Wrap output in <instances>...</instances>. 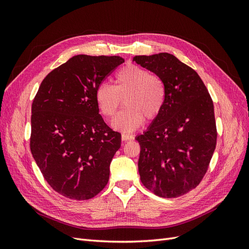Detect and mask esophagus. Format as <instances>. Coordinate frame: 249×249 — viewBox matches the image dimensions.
<instances>
[{
	"instance_id": "34e87169",
	"label": "esophagus",
	"mask_w": 249,
	"mask_h": 249,
	"mask_svg": "<svg viewBox=\"0 0 249 249\" xmlns=\"http://www.w3.org/2000/svg\"><path fill=\"white\" fill-rule=\"evenodd\" d=\"M132 139H134L133 135H130V134H123L122 135V140L123 141H127V140H132Z\"/></svg>"
}]
</instances>
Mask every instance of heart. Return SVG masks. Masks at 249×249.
Listing matches in <instances>:
<instances>
[{
	"label": "heart",
	"mask_w": 249,
	"mask_h": 249,
	"mask_svg": "<svg viewBox=\"0 0 249 249\" xmlns=\"http://www.w3.org/2000/svg\"><path fill=\"white\" fill-rule=\"evenodd\" d=\"M165 99L166 90L162 80L135 64L126 65L116 73L114 86L104 82L95 90L97 107L106 117L114 116L124 100L125 108L111 124L124 133L137 130L144 117L155 119L162 111Z\"/></svg>",
	"instance_id": "b5f03b06"
}]
</instances>
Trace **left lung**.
<instances>
[{"instance_id": "8db88e82", "label": "left lung", "mask_w": 249, "mask_h": 249, "mask_svg": "<svg viewBox=\"0 0 249 249\" xmlns=\"http://www.w3.org/2000/svg\"><path fill=\"white\" fill-rule=\"evenodd\" d=\"M166 90L160 114L138 135L140 179L160 197L184 195L206 175L216 147L213 101L197 72L168 53L135 56Z\"/></svg>"}]
</instances>
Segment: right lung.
<instances>
[{"mask_svg": "<svg viewBox=\"0 0 249 249\" xmlns=\"http://www.w3.org/2000/svg\"><path fill=\"white\" fill-rule=\"evenodd\" d=\"M124 62L73 56L43 79L34 97L30 148L49 185L67 198H92L108 183L122 135L105 124L95 90Z\"/></svg>", "mask_w": 249, "mask_h": 249, "instance_id": "add662e5", "label": "right lung"}]
</instances>
